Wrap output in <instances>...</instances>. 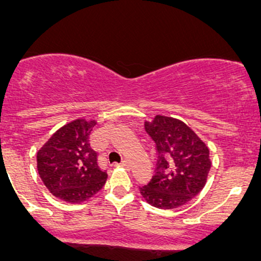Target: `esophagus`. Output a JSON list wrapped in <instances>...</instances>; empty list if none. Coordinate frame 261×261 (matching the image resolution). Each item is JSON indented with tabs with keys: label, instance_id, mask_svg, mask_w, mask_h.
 Wrapping results in <instances>:
<instances>
[{
	"label": "esophagus",
	"instance_id": "esophagus-1",
	"mask_svg": "<svg viewBox=\"0 0 261 261\" xmlns=\"http://www.w3.org/2000/svg\"><path fill=\"white\" fill-rule=\"evenodd\" d=\"M122 166L125 167V169H127V170H129L130 169V162L127 161V160H124V161L122 162Z\"/></svg>",
	"mask_w": 261,
	"mask_h": 261
}]
</instances>
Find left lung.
Listing matches in <instances>:
<instances>
[{
    "label": "left lung",
    "instance_id": "obj_1",
    "mask_svg": "<svg viewBox=\"0 0 261 261\" xmlns=\"http://www.w3.org/2000/svg\"><path fill=\"white\" fill-rule=\"evenodd\" d=\"M153 139L157 164L151 181L139 188L147 203L161 210L187 204L207 182L212 162L204 142L184 122L156 115L144 123Z\"/></svg>",
    "mask_w": 261,
    "mask_h": 261
}]
</instances>
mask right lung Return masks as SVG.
Listing matches in <instances>:
<instances>
[{
  "label": "right lung",
  "mask_w": 261,
  "mask_h": 261,
  "mask_svg": "<svg viewBox=\"0 0 261 261\" xmlns=\"http://www.w3.org/2000/svg\"><path fill=\"white\" fill-rule=\"evenodd\" d=\"M94 119H76L59 128L37 153V167L46 189L67 203H82L107 181L90 144Z\"/></svg>",
  "instance_id": "1"
}]
</instances>
